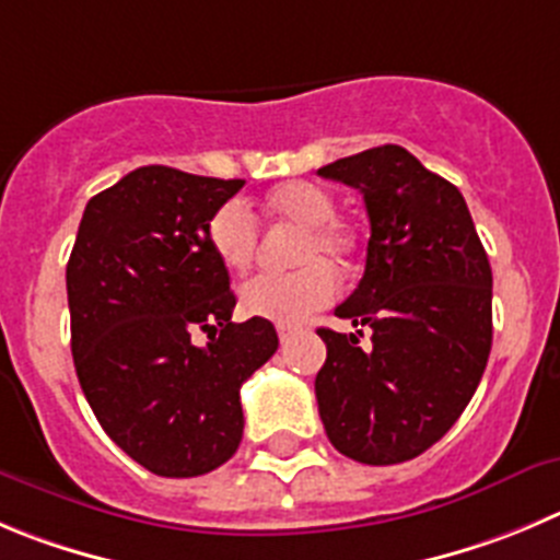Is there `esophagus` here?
<instances>
[{"label":"esophagus","instance_id":"obj_1","mask_svg":"<svg viewBox=\"0 0 560 560\" xmlns=\"http://www.w3.org/2000/svg\"><path fill=\"white\" fill-rule=\"evenodd\" d=\"M276 331H279L281 342H287V339H290L292 334L298 331V328H295V326H287V323H279V326H276Z\"/></svg>","mask_w":560,"mask_h":560}]
</instances>
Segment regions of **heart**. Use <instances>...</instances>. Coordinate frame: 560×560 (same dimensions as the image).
Returning <instances> with one entry per match:
<instances>
[{"label": "heart", "mask_w": 560, "mask_h": 560, "mask_svg": "<svg viewBox=\"0 0 560 560\" xmlns=\"http://www.w3.org/2000/svg\"><path fill=\"white\" fill-rule=\"evenodd\" d=\"M268 215L301 229L295 262L290 273H262L240 287V310L248 317L273 323H301L337 298V273L331 262H348L357 250V234L337 218V201L315 182H284L265 198ZM207 240L218 262L229 270H245L256 254L259 226L240 201L223 203L207 223Z\"/></svg>", "instance_id": "obj_1"}]
</instances>
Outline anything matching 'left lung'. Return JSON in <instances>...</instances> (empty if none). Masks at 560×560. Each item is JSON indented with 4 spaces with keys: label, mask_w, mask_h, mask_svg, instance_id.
<instances>
[{
    "label": "left lung",
    "mask_w": 560,
    "mask_h": 560,
    "mask_svg": "<svg viewBox=\"0 0 560 560\" xmlns=\"http://www.w3.org/2000/svg\"><path fill=\"white\" fill-rule=\"evenodd\" d=\"M317 174L357 187L370 218L364 276L337 306L357 334L317 328L328 351L315 378L323 428L353 462H409L451 431L489 362V256L458 187L400 145ZM359 325L374 334L368 352Z\"/></svg>",
    "instance_id": "1"
}]
</instances>
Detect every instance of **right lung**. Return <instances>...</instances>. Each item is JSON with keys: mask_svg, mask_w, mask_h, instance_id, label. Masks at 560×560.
<instances>
[{"mask_svg": "<svg viewBox=\"0 0 560 560\" xmlns=\"http://www.w3.org/2000/svg\"><path fill=\"white\" fill-rule=\"evenodd\" d=\"M243 179L145 165L93 196L66 268L77 378L107 436L162 478L212 472L243 439L240 386L279 348L237 298L207 223ZM203 330L210 342L196 346Z\"/></svg>", "mask_w": 560, "mask_h": 560, "instance_id": "add662e5", "label": "right lung"}]
</instances>
